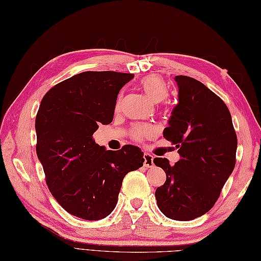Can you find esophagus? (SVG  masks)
I'll list each match as a JSON object with an SVG mask.
<instances>
[{
    "label": "esophagus",
    "instance_id": "esophagus-1",
    "mask_svg": "<svg viewBox=\"0 0 261 261\" xmlns=\"http://www.w3.org/2000/svg\"><path fill=\"white\" fill-rule=\"evenodd\" d=\"M143 159H144V162H143L144 167L152 168V167L154 166V163H153V156L151 155V154L144 153V154H143Z\"/></svg>",
    "mask_w": 261,
    "mask_h": 261
}]
</instances>
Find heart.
Wrapping results in <instances>:
<instances>
[{
  "instance_id": "1",
  "label": "heart",
  "mask_w": 261,
  "mask_h": 261,
  "mask_svg": "<svg viewBox=\"0 0 261 261\" xmlns=\"http://www.w3.org/2000/svg\"><path fill=\"white\" fill-rule=\"evenodd\" d=\"M140 86L144 91V93L147 94L148 98L155 103L161 102L168 94L167 83L159 75L152 74L144 76L141 80ZM154 132L155 130L152 125L139 124L133 128L132 135L135 137L136 140H143L144 138L153 136Z\"/></svg>"
}]
</instances>
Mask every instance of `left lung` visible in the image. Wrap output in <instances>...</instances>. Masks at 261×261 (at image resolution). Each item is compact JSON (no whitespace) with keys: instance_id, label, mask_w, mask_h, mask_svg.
<instances>
[{"instance_id":"1","label":"left lung","mask_w":261,"mask_h":261,"mask_svg":"<svg viewBox=\"0 0 261 261\" xmlns=\"http://www.w3.org/2000/svg\"><path fill=\"white\" fill-rule=\"evenodd\" d=\"M178 103L163 137L175 145L180 160L153 162L166 172L155 199L161 213L189 221L214 207L236 165L237 136L231 114L219 96L196 79L177 75Z\"/></svg>"}]
</instances>
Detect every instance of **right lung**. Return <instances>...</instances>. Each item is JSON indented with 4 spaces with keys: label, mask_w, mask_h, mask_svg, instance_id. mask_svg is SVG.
I'll use <instances>...</instances> for the list:
<instances>
[{
    "label": "right lung",
    "mask_w": 261,
    "mask_h": 261,
    "mask_svg": "<svg viewBox=\"0 0 261 261\" xmlns=\"http://www.w3.org/2000/svg\"><path fill=\"white\" fill-rule=\"evenodd\" d=\"M135 74L87 71L58 83L35 118L36 154L48 190L69 214L100 220L116 208L125 174L143 166V152L96 144L93 133L112 122L118 94Z\"/></svg>",
    "instance_id": "1"
}]
</instances>
